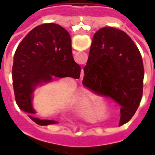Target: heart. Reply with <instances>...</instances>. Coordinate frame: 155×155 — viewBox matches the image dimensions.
Segmentation results:
<instances>
[{
	"mask_svg": "<svg viewBox=\"0 0 155 155\" xmlns=\"http://www.w3.org/2000/svg\"><path fill=\"white\" fill-rule=\"evenodd\" d=\"M95 104V99L91 97V98L89 99V105H91V106H93Z\"/></svg>",
	"mask_w": 155,
	"mask_h": 155,
	"instance_id": "heart-1",
	"label": "heart"
}]
</instances>
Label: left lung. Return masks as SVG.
Wrapping results in <instances>:
<instances>
[{
  "mask_svg": "<svg viewBox=\"0 0 155 155\" xmlns=\"http://www.w3.org/2000/svg\"><path fill=\"white\" fill-rule=\"evenodd\" d=\"M84 73V86L121 106L119 125L128 122L140 105L144 78L140 51L128 34L114 27L99 29Z\"/></svg>",
  "mask_w": 155,
  "mask_h": 155,
  "instance_id": "obj_1",
  "label": "left lung"
}]
</instances>
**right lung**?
Here are the masks:
<instances>
[{
    "mask_svg": "<svg viewBox=\"0 0 155 155\" xmlns=\"http://www.w3.org/2000/svg\"><path fill=\"white\" fill-rule=\"evenodd\" d=\"M80 66L75 62L69 33L54 23L34 27L22 39L15 51L12 70L16 104L39 125L56 123L33 117V92L39 84L57 78H79Z\"/></svg>",
    "mask_w": 155,
    "mask_h": 155,
    "instance_id": "add662e5",
    "label": "right lung"
}]
</instances>
